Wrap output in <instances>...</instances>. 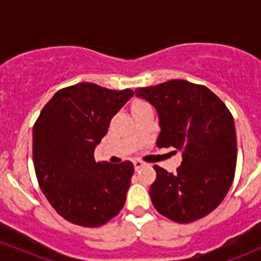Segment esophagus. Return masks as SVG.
Segmentation results:
<instances>
[{"mask_svg": "<svg viewBox=\"0 0 261 261\" xmlns=\"http://www.w3.org/2000/svg\"><path fill=\"white\" fill-rule=\"evenodd\" d=\"M145 165H146V164H145L144 161H141V160H135V161H134V166H135L136 171H138L139 169H141V167L145 166Z\"/></svg>", "mask_w": 261, "mask_h": 261, "instance_id": "obj_1", "label": "esophagus"}]
</instances>
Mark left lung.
<instances>
[{"mask_svg": "<svg viewBox=\"0 0 261 261\" xmlns=\"http://www.w3.org/2000/svg\"><path fill=\"white\" fill-rule=\"evenodd\" d=\"M135 92L158 111L161 131L156 145L182 152L175 174L153 166V206L175 223L204 218L223 201L234 179L237 133L232 115L206 86L185 80Z\"/></svg>", "mask_w": 261, "mask_h": 261, "instance_id": "1", "label": "left lung"}]
</instances>
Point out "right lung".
I'll return each instance as SVG.
<instances>
[{
  "label": "right lung",
  "instance_id": "1",
  "mask_svg": "<svg viewBox=\"0 0 261 261\" xmlns=\"http://www.w3.org/2000/svg\"><path fill=\"white\" fill-rule=\"evenodd\" d=\"M134 96L82 82L56 92L35 122L34 165L41 190L70 223L97 227L116 216L126 201L131 161L96 163L94 151L110 121Z\"/></svg>",
  "mask_w": 261,
  "mask_h": 261
}]
</instances>
